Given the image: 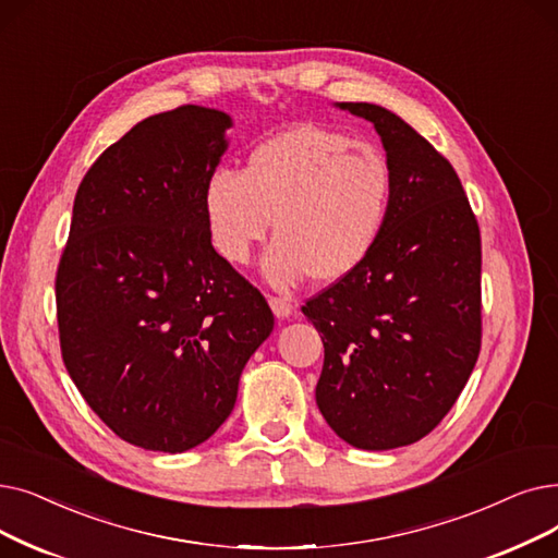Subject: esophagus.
Returning <instances> with one entry per match:
<instances>
[{"label": "esophagus", "instance_id": "obj_1", "mask_svg": "<svg viewBox=\"0 0 558 558\" xmlns=\"http://www.w3.org/2000/svg\"><path fill=\"white\" fill-rule=\"evenodd\" d=\"M269 305L274 310V314L278 319H289V317H296V307L292 305V301L280 299V296H271Z\"/></svg>", "mask_w": 558, "mask_h": 558}]
</instances>
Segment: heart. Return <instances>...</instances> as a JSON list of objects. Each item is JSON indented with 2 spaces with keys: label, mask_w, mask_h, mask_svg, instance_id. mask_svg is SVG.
Instances as JSON below:
<instances>
[{
  "label": "heart",
  "mask_w": 558,
  "mask_h": 558,
  "mask_svg": "<svg viewBox=\"0 0 558 558\" xmlns=\"http://www.w3.org/2000/svg\"><path fill=\"white\" fill-rule=\"evenodd\" d=\"M390 198V166L374 145L299 125L259 143L241 173L214 171L203 209L211 246L232 264L251 259L274 219L264 274L292 287L310 274L337 282L357 271L378 244Z\"/></svg>",
  "instance_id": "heart-1"
}]
</instances>
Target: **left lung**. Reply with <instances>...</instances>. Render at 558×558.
Segmentation results:
<instances>
[{"label": "left lung", "instance_id": "8db88e82", "mask_svg": "<svg viewBox=\"0 0 558 558\" xmlns=\"http://www.w3.org/2000/svg\"><path fill=\"white\" fill-rule=\"evenodd\" d=\"M374 123L392 173L387 221L357 271L303 305L322 332L317 405L344 442L413 445L442 422L481 351V234L453 166L397 113Z\"/></svg>", "mask_w": 558, "mask_h": 558}]
</instances>
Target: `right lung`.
<instances>
[{
  "instance_id": "add662e5",
  "label": "right lung",
  "mask_w": 558,
  "mask_h": 558,
  "mask_svg": "<svg viewBox=\"0 0 558 558\" xmlns=\"http://www.w3.org/2000/svg\"><path fill=\"white\" fill-rule=\"evenodd\" d=\"M232 118L184 105L141 120L84 175L57 271L61 355L118 438L182 453L232 413L274 312L214 251L203 193Z\"/></svg>"
}]
</instances>
